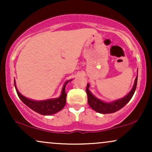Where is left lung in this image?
I'll list each match as a JSON object with an SVG mask.
<instances>
[{
  "instance_id": "left-lung-1",
  "label": "left lung",
  "mask_w": 152,
  "mask_h": 152,
  "mask_svg": "<svg viewBox=\"0 0 152 152\" xmlns=\"http://www.w3.org/2000/svg\"><path fill=\"white\" fill-rule=\"evenodd\" d=\"M137 78L138 74L137 77L134 81V86L132 87V90L129 92L128 94H126L124 97L123 98L117 99V100L113 101L111 102H105L104 101L101 100L95 96L90 90L88 89L90 85L89 83H87L86 86V94L87 96H88V103L89 104L92 109L96 111V112L100 113V114H111V113H114L116 111H118L124 107L126 104L131 100V99L133 96L134 92L136 91L137 84Z\"/></svg>"
}]
</instances>
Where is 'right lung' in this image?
<instances>
[{"mask_svg": "<svg viewBox=\"0 0 152 152\" xmlns=\"http://www.w3.org/2000/svg\"><path fill=\"white\" fill-rule=\"evenodd\" d=\"M72 81V79L68 80L65 82L61 90V94L60 96L56 99H49L43 101H35L30 99L27 97L23 96L18 90L17 89L15 81L14 80V85L17 94L23 103L28 106L30 109L34 110V111L38 113L41 115H52L58 112L61 110L66 105V86L69 82Z\"/></svg>", "mask_w": 152, "mask_h": 152, "instance_id": "obj_1", "label": "right lung"}]
</instances>
